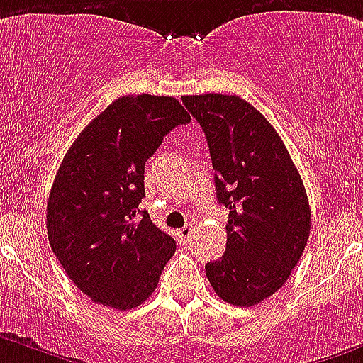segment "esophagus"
<instances>
[{"label":"esophagus","instance_id":"obj_1","mask_svg":"<svg viewBox=\"0 0 363 363\" xmlns=\"http://www.w3.org/2000/svg\"><path fill=\"white\" fill-rule=\"evenodd\" d=\"M189 237H191V226H184L177 231V238L181 244L189 242Z\"/></svg>","mask_w":363,"mask_h":363}]
</instances>
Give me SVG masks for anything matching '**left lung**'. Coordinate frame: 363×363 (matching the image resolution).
Returning <instances> with one entry per match:
<instances>
[{"instance_id":"obj_1","label":"left lung","mask_w":363,"mask_h":363,"mask_svg":"<svg viewBox=\"0 0 363 363\" xmlns=\"http://www.w3.org/2000/svg\"><path fill=\"white\" fill-rule=\"evenodd\" d=\"M202 126L217 199L230 210L226 253L206 264L222 300L251 308L279 291L308 244L311 210L298 169L269 121L237 96H184Z\"/></svg>"}]
</instances>
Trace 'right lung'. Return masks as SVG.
<instances>
[{
    "label": "right lung",
    "mask_w": 363,
    "mask_h": 363,
    "mask_svg": "<svg viewBox=\"0 0 363 363\" xmlns=\"http://www.w3.org/2000/svg\"><path fill=\"white\" fill-rule=\"evenodd\" d=\"M186 123L175 97H119L65 155L48 195V240L68 279L94 302L119 311L141 306L175 253L174 238L139 204L146 161Z\"/></svg>",
    "instance_id": "1"
}]
</instances>
